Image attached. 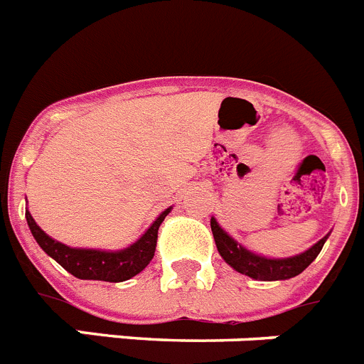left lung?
Masks as SVG:
<instances>
[{"label": "left lung", "instance_id": "obj_1", "mask_svg": "<svg viewBox=\"0 0 364 364\" xmlns=\"http://www.w3.org/2000/svg\"><path fill=\"white\" fill-rule=\"evenodd\" d=\"M211 231H213L215 244H217V250L222 259L226 260L233 269L244 273L247 277L257 279V281H284V279L295 277L314 262L328 239L326 235L310 250H306L301 255L290 257V259H266V257H259L255 253L247 252L246 247L231 239L230 235L218 226L215 218H211Z\"/></svg>", "mask_w": 364, "mask_h": 364}]
</instances>
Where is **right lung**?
Returning a JSON list of instances; mask_svg holds the SVG:
<instances>
[{"instance_id":"1","label":"right lung","mask_w":364,"mask_h":364,"mask_svg":"<svg viewBox=\"0 0 364 364\" xmlns=\"http://www.w3.org/2000/svg\"><path fill=\"white\" fill-rule=\"evenodd\" d=\"M171 211L167 208L153 226L133 244V246L120 250V252H100V250H78V247H69L65 244L50 239L38 226L32 215L25 211L28 228L40 247L49 257H53L58 264L63 266L74 277L83 279V281H107V282H122L134 277L136 273L142 272L151 259L154 257L156 250V240H159V228L164 222L166 215Z\"/></svg>"}]
</instances>
